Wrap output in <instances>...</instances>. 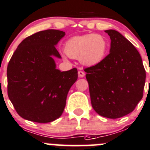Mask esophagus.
Returning a JSON list of instances; mask_svg holds the SVG:
<instances>
[{
  "label": "esophagus",
  "instance_id": "esophagus-1",
  "mask_svg": "<svg viewBox=\"0 0 150 150\" xmlns=\"http://www.w3.org/2000/svg\"><path fill=\"white\" fill-rule=\"evenodd\" d=\"M78 76H79L80 78H83L84 75H85V73H84V72L81 70L78 71Z\"/></svg>",
  "mask_w": 150,
  "mask_h": 150
}]
</instances>
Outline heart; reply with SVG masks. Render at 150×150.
Segmentation results:
<instances>
[{"instance_id": "heart-1", "label": "heart", "mask_w": 150, "mask_h": 150, "mask_svg": "<svg viewBox=\"0 0 150 150\" xmlns=\"http://www.w3.org/2000/svg\"><path fill=\"white\" fill-rule=\"evenodd\" d=\"M108 48V44L105 37L94 33L73 36L64 46L67 56L79 59L82 64L88 67L101 63L105 58Z\"/></svg>"}]
</instances>
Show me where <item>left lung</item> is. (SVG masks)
<instances>
[{
    "instance_id": "left-lung-1",
    "label": "left lung",
    "mask_w": 150,
    "mask_h": 150,
    "mask_svg": "<svg viewBox=\"0 0 150 150\" xmlns=\"http://www.w3.org/2000/svg\"><path fill=\"white\" fill-rule=\"evenodd\" d=\"M110 53L101 63L84 69L91 103L99 115L117 119L130 114L143 97L146 71L139 51L115 30H106Z\"/></svg>"
}]
</instances>
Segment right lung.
I'll return each instance as SVG.
<instances>
[{
	"label": "right lung",
	"instance_id": "obj_1",
	"mask_svg": "<svg viewBox=\"0 0 150 150\" xmlns=\"http://www.w3.org/2000/svg\"><path fill=\"white\" fill-rule=\"evenodd\" d=\"M65 32L42 30L22 41L7 67L8 96L25 120L47 123L62 116L69 88L78 79L76 68L61 72L53 57Z\"/></svg>",
	"mask_w": 150,
	"mask_h": 150
}]
</instances>
